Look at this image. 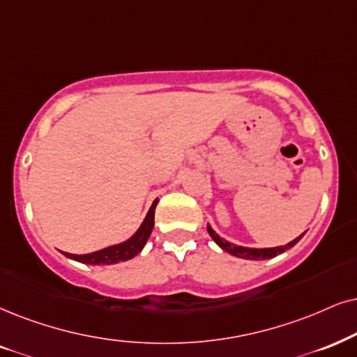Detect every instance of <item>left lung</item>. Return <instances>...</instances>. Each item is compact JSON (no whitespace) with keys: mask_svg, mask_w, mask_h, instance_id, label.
I'll return each instance as SVG.
<instances>
[{"mask_svg":"<svg viewBox=\"0 0 357 357\" xmlns=\"http://www.w3.org/2000/svg\"><path fill=\"white\" fill-rule=\"evenodd\" d=\"M207 232H209V236H211L212 238H214V242L218 243L220 249L225 250V252H229V254H231V255L241 257V259H249V260L273 259V257H277L278 254H282V252L291 249V247L295 245V243L298 242L301 237H303V234H301L300 237H296L295 241H291L290 243H287V245L273 247V249H249V247H241V245H236V243L227 242V241H225V238L219 237L218 234L212 231L211 227H207Z\"/></svg>","mask_w":357,"mask_h":357,"instance_id":"left-lung-1","label":"left lung"}]
</instances>
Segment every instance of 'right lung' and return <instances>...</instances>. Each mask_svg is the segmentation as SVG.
Listing matches in <instances>:
<instances>
[{"label": "right lung", "instance_id": "right-lung-1", "mask_svg": "<svg viewBox=\"0 0 357 357\" xmlns=\"http://www.w3.org/2000/svg\"><path fill=\"white\" fill-rule=\"evenodd\" d=\"M156 204H158V199L151 204V209L148 211L146 218L143 220V224L139 225L137 234H135L133 237H130L126 242L119 243V245L107 247V249L93 252V254L75 255V254H67V252H64V255L69 257V259H74L77 261H82V264H90V265H112V264H119V261L133 259V257L139 254V250L145 247L148 237H150V234L153 231V225H155Z\"/></svg>", "mask_w": 357, "mask_h": 357}]
</instances>
